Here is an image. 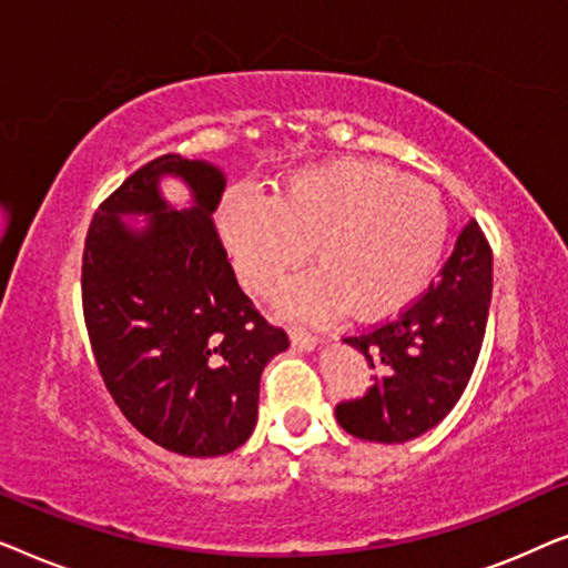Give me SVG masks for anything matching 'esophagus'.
Returning <instances> with one entry per match:
<instances>
[{"label": "esophagus", "instance_id": "34e87169", "mask_svg": "<svg viewBox=\"0 0 568 568\" xmlns=\"http://www.w3.org/2000/svg\"><path fill=\"white\" fill-rule=\"evenodd\" d=\"M290 336H292V344L297 346V348H302V352H313V348L317 346V338H315L310 331L294 328V331L290 333Z\"/></svg>", "mask_w": 568, "mask_h": 568}]
</instances>
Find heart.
I'll use <instances>...</instances> for the list:
<instances>
[{
	"label": "heart",
	"mask_w": 568,
	"mask_h": 568,
	"mask_svg": "<svg viewBox=\"0 0 568 568\" xmlns=\"http://www.w3.org/2000/svg\"><path fill=\"white\" fill-rule=\"evenodd\" d=\"M216 230L247 292L266 297L313 251L315 271L282 292V307L356 321L398 315L422 297L445 255L449 216L432 185L364 160L302 168L274 201L230 193Z\"/></svg>",
	"instance_id": "heart-1"
}]
</instances>
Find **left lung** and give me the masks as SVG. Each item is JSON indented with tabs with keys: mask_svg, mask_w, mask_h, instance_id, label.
I'll list each match as a JSON object with an SVG mask.
<instances>
[{
	"mask_svg": "<svg viewBox=\"0 0 568 568\" xmlns=\"http://www.w3.org/2000/svg\"><path fill=\"white\" fill-rule=\"evenodd\" d=\"M491 290V247L470 220L445 268L414 305L375 331L344 338L377 375L367 395L338 403L341 429L383 445H400L434 429L468 387Z\"/></svg>",
	"mask_w": 568,
	"mask_h": 568,
	"instance_id": "obj_1",
	"label": "left lung"
}]
</instances>
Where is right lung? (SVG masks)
I'll return each instance as SVG.
<instances>
[{
    "mask_svg": "<svg viewBox=\"0 0 568 568\" xmlns=\"http://www.w3.org/2000/svg\"><path fill=\"white\" fill-rule=\"evenodd\" d=\"M165 176L190 189L189 207L161 196ZM224 185L212 162L162 154L103 201L84 240V323L105 387L131 426L185 457L245 445L263 367L290 348L237 286L216 237Z\"/></svg>",
    "mask_w": 568,
    "mask_h": 568,
    "instance_id": "add662e5",
    "label": "right lung"
}]
</instances>
